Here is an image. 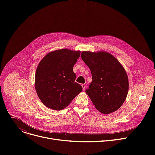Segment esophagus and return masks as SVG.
<instances>
[{
  "instance_id": "esophagus-1",
  "label": "esophagus",
  "mask_w": 155,
  "mask_h": 155,
  "mask_svg": "<svg viewBox=\"0 0 155 155\" xmlns=\"http://www.w3.org/2000/svg\"><path fill=\"white\" fill-rule=\"evenodd\" d=\"M81 86H82V87H83V91H84V90H85V88H86V85H85L84 84H81Z\"/></svg>"
}]
</instances>
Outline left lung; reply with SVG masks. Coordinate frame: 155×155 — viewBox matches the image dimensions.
I'll return each instance as SVG.
<instances>
[{"label":"left lung","mask_w":155,"mask_h":155,"mask_svg":"<svg viewBox=\"0 0 155 155\" xmlns=\"http://www.w3.org/2000/svg\"><path fill=\"white\" fill-rule=\"evenodd\" d=\"M81 57L93 78L86 94L101 113L109 114L116 111L124 102L129 90L124 68L114 56L105 51H83Z\"/></svg>","instance_id":"left-lung-1"}]
</instances>
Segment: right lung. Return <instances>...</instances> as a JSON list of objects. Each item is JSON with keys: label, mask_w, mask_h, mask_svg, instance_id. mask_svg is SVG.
<instances>
[{"label": "right lung", "mask_w": 155, "mask_h": 155, "mask_svg": "<svg viewBox=\"0 0 155 155\" xmlns=\"http://www.w3.org/2000/svg\"><path fill=\"white\" fill-rule=\"evenodd\" d=\"M80 55V51L61 49L49 53L39 62L35 87L39 99L48 108L62 110L82 91L81 86L75 81L73 71Z\"/></svg>", "instance_id": "1"}]
</instances>
